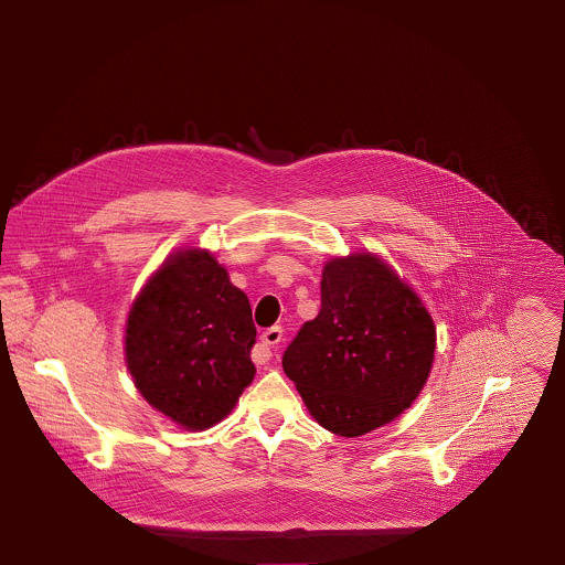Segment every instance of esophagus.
<instances>
[{
    "instance_id": "34e87169",
    "label": "esophagus",
    "mask_w": 565,
    "mask_h": 565,
    "mask_svg": "<svg viewBox=\"0 0 565 565\" xmlns=\"http://www.w3.org/2000/svg\"><path fill=\"white\" fill-rule=\"evenodd\" d=\"M281 338H284L281 327H273V329L264 331V335H262V344H264L266 349H275V347L281 342ZM268 360H270V355H266L264 360H259V364H266Z\"/></svg>"
}]
</instances>
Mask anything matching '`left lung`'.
Here are the masks:
<instances>
[{
    "mask_svg": "<svg viewBox=\"0 0 565 565\" xmlns=\"http://www.w3.org/2000/svg\"><path fill=\"white\" fill-rule=\"evenodd\" d=\"M436 324L418 292L373 253L333 257L321 270L319 315L284 353L308 414L355 438L395 420L434 364Z\"/></svg>",
    "mask_w": 565,
    "mask_h": 565,
    "instance_id": "1",
    "label": "left lung"
}]
</instances>
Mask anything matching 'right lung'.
Returning <instances> with one entry per match:
<instances>
[{
  "label": "right lung",
  "instance_id": "obj_1",
  "mask_svg": "<svg viewBox=\"0 0 565 565\" xmlns=\"http://www.w3.org/2000/svg\"><path fill=\"white\" fill-rule=\"evenodd\" d=\"M250 301L210 250L172 253L136 295L125 362L149 405L188 431L221 423L253 382Z\"/></svg>",
  "mask_w": 565,
  "mask_h": 565
}]
</instances>
